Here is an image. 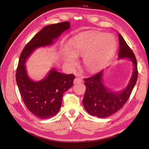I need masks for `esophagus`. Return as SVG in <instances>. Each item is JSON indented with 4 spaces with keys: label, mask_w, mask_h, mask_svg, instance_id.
Wrapping results in <instances>:
<instances>
[{
    "label": "esophagus",
    "mask_w": 149,
    "mask_h": 149,
    "mask_svg": "<svg viewBox=\"0 0 149 149\" xmlns=\"http://www.w3.org/2000/svg\"><path fill=\"white\" fill-rule=\"evenodd\" d=\"M81 81H82L81 78H80V77H75L74 81V84H78V83H81Z\"/></svg>",
    "instance_id": "esophagus-1"
}]
</instances>
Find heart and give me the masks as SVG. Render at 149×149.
<instances>
[{
    "instance_id": "b5f03b06",
    "label": "heart",
    "mask_w": 149,
    "mask_h": 149,
    "mask_svg": "<svg viewBox=\"0 0 149 149\" xmlns=\"http://www.w3.org/2000/svg\"><path fill=\"white\" fill-rule=\"evenodd\" d=\"M68 47L62 50V58L69 67L76 63V56H83V63L88 71L94 72L101 69L114 54L116 41L112 35L91 33L72 39Z\"/></svg>"
}]
</instances>
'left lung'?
<instances>
[{
	"label": "left lung",
	"mask_w": 149,
	"mask_h": 149,
	"mask_svg": "<svg viewBox=\"0 0 149 149\" xmlns=\"http://www.w3.org/2000/svg\"><path fill=\"white\" fill-rule=\"evenodd\" d=\"M120 42L119 58H129L134 65V70L129 84L122 91L112 92L102 83L103 70L92 77L85 78L86 87L83 104L87 112L98 118H107L114 114L124 105L132 93L138 77L137 60L122 35H118Z\"/></svg>",
	"instance_id": "8db88e82"
}]
</instances>
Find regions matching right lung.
<instances>
[{
    "label": "right lung",
    "mask_w": 149,
    "mask_h": 149,
    "mask_svg": "<svg viewBox=\"0 0 149 149\" xmlns=\"http://www.w3.org/2000/svg\"><path fill=\"white\" fill-rule=\"evenodd\" d=\"M69 22L49 25L35 35L20 54L16 79L22 99L27 109L35 116L47 119L60 110L64 93L71 88L75 78L73 74H64L52 69L40 81H33L26 70V61L35 49L52 44L53 40L69 29Z\"/></svg>",
    "instance_id": "1"
}]
</instances>
